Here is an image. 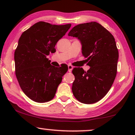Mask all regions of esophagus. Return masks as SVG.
Wrapping results in <instances>:
<instances>
[{"label": "esophagus", "instance_id": "1", "mask_svg": "<svg viewBox=\"0 0 135 135\" xmlns=\"http://www.w3.org/2000/svg\"><path fill=\"white\" fill-rule=\"evenodd\" d=\"M73 68L74 67L73 66L71 65V64H69V65H68V71L71 72L72 70H73Z\"/></svg>", "mask_w": 135, "mask_h": 135}]
</instances>
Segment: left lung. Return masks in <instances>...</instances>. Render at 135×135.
<instances>
[{
    "label": "left lung",
    "instance_id": "8db88e82",
    "mask_svg": "<svg viewBox=\"0 0 135 135\" xmlns=\"http://www.w3.org/2000/svg\"><path fill=\"white\" fill-rule=\"evenodd\" d=\"M68 36L80 40L82 55L90 67L86 72L82 68L73 69V95L84 104L97 103L108 93L117 74L119 52L115 38L100 24L93 21L75 26Z\"/></svg>",
    "mask_w": 135,
    "mask_h": 135
}]
</instances>
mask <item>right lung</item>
<instances>
[{"mask_svg":"<svg viewBox=\"0 0 135 135\" xmlns=\"http://www.w3.org/2000/svg\"><path fill=\"white\" fill-rule=\"evenodd\" d=\"M71 26V24L55 25L39 21L19 38L14 55L16 76L23 91L35 102L51 100L68 71L66 66L51 65L47 56L56 51L57 42Z\"/></svg>","mask_w":135,"mask_h":135,"instance_id":"right-lung-1","label":"right lung"}]
</instances>
